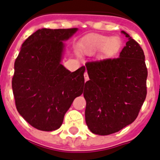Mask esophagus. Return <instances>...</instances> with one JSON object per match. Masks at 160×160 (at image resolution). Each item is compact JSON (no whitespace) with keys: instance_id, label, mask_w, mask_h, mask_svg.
I'll return each instance as SVG.
<instances>
[{"instance_id":"obj_1","label":"esophagus","mask_w":160,"mask_h":160,"mask_svg":"<svg viewBox=\"0 0 160 160\" xmlns=\"http://www.w3.org/2000/svg\"><path fill=\"white\" fill-rule=\"evenodd\" d=\"M84 77H85V81H87V80H89V76H88V74H87V72H85V74H84Z\"/></svg>"}]
</instances>
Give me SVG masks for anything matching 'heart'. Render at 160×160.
<instances>
[{"label": "heart", "mask_w": 160, "mask_h": 160, "mask_svg": "<svg viewBox=\"0 0 160 160\" xmlns=\"http://www.w3.org/2000/svg\"><path fill=\"white\" fill-rule=\"evenodd\" d=\"M120 45L121 42L118 38H109L104 36H96L85 41L84 48L88 54H95L102 50H105L106 53H112L119 49Z\"/></svg>", "instance_id": "heart-1"}]
</instances>
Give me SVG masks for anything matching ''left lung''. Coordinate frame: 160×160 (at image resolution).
I'll list each match as a JSON object with an SVG mask.
<instances>
[{
  "instance_id": "obj_1",
  "label": "left lung",
  "mask_w": 160,
  "mask_h": 160,
  "mask_svg": "<svg viewBox=\"0 0 160 160\" xmlns=\"http://www.w3.org/2000/svg\"><path fill=\"white\" fill-rule=\"evenodd\" d=\"M117 58L85 64L90 80L85 83V122L91 132L109 135L137 118L146 98L148 70L142 48L128 34Z\"/></svg>"
}]
</instances>
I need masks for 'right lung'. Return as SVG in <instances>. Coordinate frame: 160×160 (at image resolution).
Wrapping results in <instances>:
<instances>
[{
  "label": "right lung",
  "instance_id": "obj_1",
  "mask_svg": "<svg viewBox=\"0 0 160 160\" xmlns=\"http://www.w3.org/2000/svg\"><path fill=\"white\" fill-rule=\"evenodd\" d=\"M78 28L38 29L21 48L12 91L17 110L41 131L60 128L75 97L83 93L85 67L70 72L61 64L65 44Z\"/></svg>",
  "mask_w": 160,
  "mask_h": 160
}]
</instances>
